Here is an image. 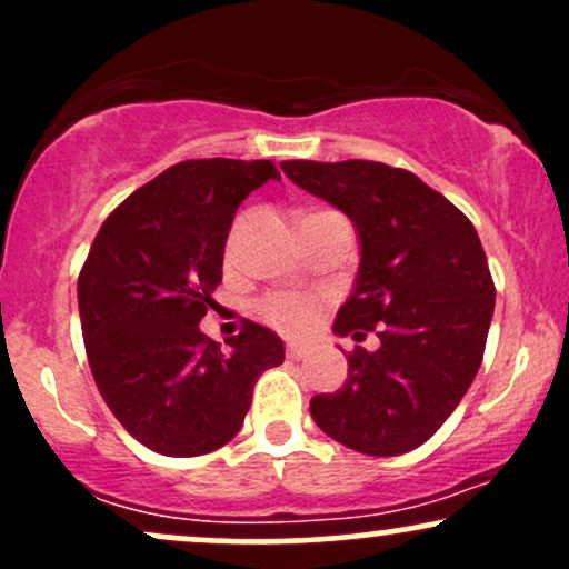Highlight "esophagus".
<instances>
[{"mask_svg": "<svg viewBox=\"0 0 569 569\" xmlns=\"http://www.w3.org/2000/svg\"><path fill=\"white\" fill-rule=\"evenodd\" d=\"M307 352H310V348H307V345H297V342L286 345V356L293 358V361H299V358H305Z\"/></svg>", "mask_w": 569, "mask_h": 569, "instance_id": "34e87169", "label": "esophagus"}]
</instances>
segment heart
I'll return each instance as SVG.
<instances>
[{"mask_svg": "<svg viewBox=\"0 0 569 569\" xmlns=\"http://www.w3.org/2000/svg\"><path fill=\"white\" fill-rule=\"evenodd\" d=\"M243 224H246V219H240L238 224H234L232 243H234V238L240 234V230H243ZM262 316L272 326H278V329L299 331L312 321V316H316V305H312L307 297H297V293H278V297L264 299Z\"/></svg>", "mask_w": 569, "mask_h": 569, "instance_id": "heart-1", "label": "heart"}]
</instances>
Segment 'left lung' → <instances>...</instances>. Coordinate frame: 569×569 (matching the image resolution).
I'll return each instance as SVG.
<instances>
[{
  "label": "left lung",
  "mask_w": 569,
  "mask_h": 569,
  "mask_svg": "<svg viewBox=\"0 0 569 569\" xmlns=\"http://www.w3.org/2000/svg\"><path fill=\"white\" fill-rule=\"evenodd\" d=\"M297 187L348 213L361 267L335 331L375 352L348 356V380L310 401L326 436L371 457L417 449L443 426L481 367L495 283L479 234L460 208L385 162L286 160Z\"/></svg>",
  "instance_id": "8db88e82"
}]
</instances>
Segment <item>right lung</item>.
Listing matches in <instances>:
<instances>
[{
    "label": "right lung",
    "mask_w": 569,
    "mask_h": 569,
    "mask_svg": "<svg viewBox=\"0 0 569 569\" xmlns=\"http://www.w3.org/2000/svg\"><path fill=\"white\" fill-rule=\"evenodd\" d=\"M280 179L270 160H184L109 213L84 259L80 299L88 363L120 426L168 457L224 447L253 382L283 363L276 331L248 321L230 350L200 331L221 283L234 211Z\"/></svg>",
    "instance_id": "obj_1"
}]
</instances>
